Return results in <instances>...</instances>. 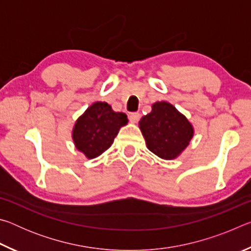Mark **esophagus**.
<instances>
[{"instance_id":"esophagus-1","label":"esophagus","mask_w":251,"mask_h":251,"mask_svg":"<svg viewBox=\"0 0 251 251\" xmlns=\"http://www.w3.org/2000/svg\"><path fill=\"white\" fill-rule=\"evenodd\" d=\"M139 113H130L129 114V116H128V118H129V121H130V123H137L138 121H139Z\"/></svg>"}]
</instances>
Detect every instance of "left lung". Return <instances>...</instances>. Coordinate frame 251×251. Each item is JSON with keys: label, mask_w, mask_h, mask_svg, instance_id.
Returning a JSON list of instances; mask_svg holds the SVG:
<instances>
[{"label": "left lung", "mask_w": 251, "mask_h": 251, "mask_svg": "<svg viewBox=\"0 0 251 251\" xmlns=\"http://www.w3.org/2000/svg\"><path fill=\"white\" fill-rule=\"evenodd\" d=\"M147 148L163 159H175L189 145L194 127L167 101H156L151 112L139 121Z\"/></svg>", "instance_id": "obj_1"}]
</instances>
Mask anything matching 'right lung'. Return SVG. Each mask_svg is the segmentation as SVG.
<instances>
[{
  "label": "right lung",
  "instance_id": "1",
  "mask_svg": "<svg viewBox=\"0 0 251 251\" xmlns=\"http://www.w3.org/2000/svg\"><path fill=\"white\" fill-rule=\"evenodd\" d=\"M127 122L126 114L114 112L105 101H96L76 121L72 137L76 148L93 159L112 146L121 127Z\"/></svg>",
  "mask_w": 251,
  "mask_h": 251
}]
</instances>
